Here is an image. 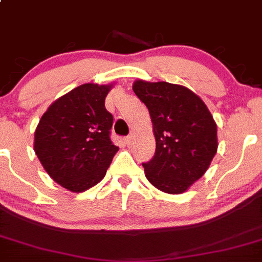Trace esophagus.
I'll return each mask as SVG.
<instances>
[{
  "instance_id": "1",
  "label": "esophagus",
  "mask_w": 262,
  "mask_h": 262,
  "mask_svg": "<svg viewBox=\"0 0 262 262\" xmlns=\"http://www.w3.org/2000/svg\"><path fill=\"white\" fill-rule=\"evenodd\" d=\"M133 140H134V137L132 136V134H130V136H128V137H125V138H124V142H125L126 145H132Z\"/></svg>"
}]
</instances>
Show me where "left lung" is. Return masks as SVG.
Wrapping results in <instances>:
<instances>
[{
  "instance_id": "1",
  "label": "left lung",
  "mask_w": 262,
  "mask_h": 262,
  "mask_svg": "<svg viewBox=\"0 0 262 262\" xmlns=\"http://www.w3.org/2000/svg\"><path fill=\"white\" fill-rule=\"evenodd\" d=\"M133 92L149 110L156 153L143 163L147 180L170 194L186 192L217 152V125L192 90L166 81L136 80Z\"/></svg>"
}]
</instances>
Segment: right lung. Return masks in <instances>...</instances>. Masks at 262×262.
I'll use <instances>...</instances> for the list:
<instances>
[{
  "label": "right lung",
  "mask_w": 262,
  "mask_h": 262,
  "mask_svg": "<svg viewBox=\"0 0 262 262\" xmlns=\"http://www.w3.org/2000/svg\"><path fill=\"white\" fill-rule=\"evenodd\" d=\"M113 85L82 84L60 96L41 117L34 149L48 174L75 193L105 177L119 150L110 140L113 115L105 96Z\"/></svg>",
  "instance_id": "add662e5"
}]
</instances>
